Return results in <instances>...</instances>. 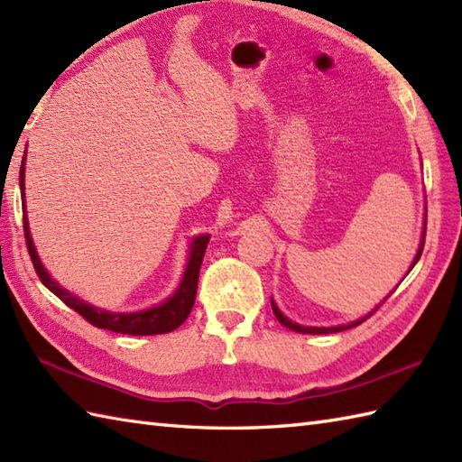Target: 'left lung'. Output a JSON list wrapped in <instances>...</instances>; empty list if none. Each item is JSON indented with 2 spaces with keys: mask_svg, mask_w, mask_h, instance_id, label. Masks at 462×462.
I'll return each mask as SVG.
<instances>
[{
  "mask_svg": "<svg viewBox=\"0 0 462 462\" xmlns=\"http://www.w3.org/2000/svg\"><path fill=\"white\" fill-rule=\"evenodd\" d=\"M423 234H425V232H423ZM423 246H425V236H423V240H420V246H419V252H417V256H415V260H413V266L419 262L420 254H423ZM413 266H411V268H413ZM272 310H273V316L278 318V321L282 323L283 328H288V329L296 331V333H311V336H316V333H319V336H321V333H337V331H343V329L356 328V326H359L361 321H365V319L371 316V313H369L367 318H363V319H359V321H353V323H349V326H339V328H303V326H298V323H293V321H290L286 316H283V313L278 310V306H276V303H273V301H272ZM375 311H377V310H375Z\"/></svg>",
  "mask_w": 462,
  "mask_h": 462,
  "instance_id": "left-lung-1",
  "label": "left lung"
}]
</instances>
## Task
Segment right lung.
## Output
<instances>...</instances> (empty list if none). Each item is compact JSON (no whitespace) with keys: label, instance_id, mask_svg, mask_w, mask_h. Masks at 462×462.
I'll list each match as a JSON object with an SVG mask.
<instances>
[{"label":"right lung","instance_id":"obj_1","mask_svg":"<svg viewBox=\"0 0 462 462\" xmlns=\"http://www.w3.org/2000/svg\"><path fill=\"white\" fill-rule=\"evenodd\" d=\"M23 162H25V156H23ZM23 174L25 172H23V164H22V171H19V186H22V190H23ZM22 196H23V192H22ZM23 208H25V202H23ZM23 234H25V246L29 252V258H32L37 276L43 282L45 288L51 290L55 296L65 303V306L75 310L83 319L89 321L91 326L99 328V329H109L115 333H126V336H159V333H169V331L179 328L180 323H184V319L190 316L194 300H196V288H199V273H200V266H202L204 250H206V244H208V238H210V236L194 238L189 266H186L184 278L172 298L161 303V306L144 310V311L111 313L105 310H97V308L89 306V303H85L83 300L71 296V293L57 286L55 280H51V276H49L47 270L42 266V262H39V258H37V252H35V246L32 242V234H29L25 214H23Z\"/></svg>","mask_w":462,"mask_h":462}]
</instances>
